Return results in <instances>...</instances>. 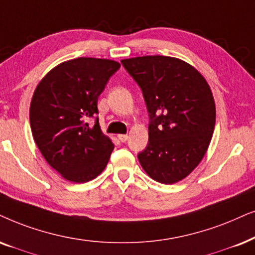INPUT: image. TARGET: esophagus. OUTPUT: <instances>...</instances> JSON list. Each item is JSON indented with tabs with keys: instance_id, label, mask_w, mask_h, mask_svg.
Returning <instances> with one entry per match:
<instances>
[{
	"instance_id": "esophagus-1",
	"label": "esophagus",
	"mask_w": 255,
	"mask_h": 255,
	"mask_svg": "<svg viewBox=\"0 0 255 255\" xmlns=\"http://www.w3.org/2000/svg\"><path fill=\"white\" fill-rule=\"evenodd\" d=\"M117 138L122 141V143H125V141L128 139V134H118Z\"/></svg>"
}]
</instances>
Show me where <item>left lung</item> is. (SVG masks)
Returning a JSON list of instances; mask_svg holds the SVG:
<instances>
[{"label": "left lung", "mask_w": 255, "mask_h": 255, "mask_svg": "<svg viewBox=\"0 0 255 255\" xmlns=\"http://www.w3.org/2000/svg\"><path fill=\"white\" fill-rule=\"evenodd\" d=\"M139 85L150 117L148 143L138 160L152 179L174 184L198 166L216 125L210 85L179 58L143 56L122 59Z\"/></svg>", "instance_id": "obj_1"}]
</instances>
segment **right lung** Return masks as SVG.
Here are the masks:
<instances>
[{"instance_id": "1", "label": "right lung", "mask_w": 255, "mask_h": 255, "mask_svg": "<svg viewBox=\"0 0 255 255\" xmlns=\"http://www.w3.org/2000/svg\"><path fill=\"white\" fill-rule=\"evenodd\" d=\"M121 64L111 59L79 57L48 72L29 110L32 137L52 168L72 183H87L102 173L114 144L89 117L98 114L97 102Z\"/></svg>"}]
</instances>
